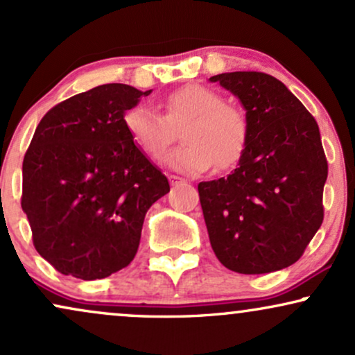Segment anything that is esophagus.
Returning <instances> with one entry per match:
<instances>
[{
  "instance_id": "obj_1",
  "label": "esophagus",
  "mask_w": 355,
  "mask_h": 355,
  "mask_svg": "<svg viewBox=\"0 0 355 355\" xmlns=\"http://www.w3.org/2000/svg\"><path fill=\"white\" fill-rule=\"evenodd\" d=\"M168 179H169L171 186H178V184H182V182H186L184 179H182V178H179V176H174V174H171V176H169Z\"/></svg>"
}]
</instances>
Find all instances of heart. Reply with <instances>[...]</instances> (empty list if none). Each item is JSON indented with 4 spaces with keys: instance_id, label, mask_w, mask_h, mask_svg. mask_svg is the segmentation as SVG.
<instances>
[{
    "instance_id": "1",
    "label": "heart",
    "mask_w": 355,
    "mask_h": 355,
    "mask_svg": "<svg viewBox=\"0 0 355 355\" xmlns=\"http://www.w3.org/2000/svg\"><path fill=\"white\" fill-rule=\"evenodd\" d=\"M164 116L146 105H135L123 116L131 141L153 161H161L181 131L184 143L166 159L169 168L187 174L234 168L242 159L250 138L248 118L242 108L205 85L189 84L163 100Z\"/></svg>"
}]
</instances>
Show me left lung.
Returning <instances> with one entry per match:
<instances>
[{
	"label": "left lung",
	"mask_w": 355,
	"mask_h": 355,
	"mask_svg": "<svg viewBox=\"0 0 355 355\" xmlns=\"http://www.w3.org/2000/svg\"><path fill=\"white\" fill-rule=\"evenodd\" d=\"M211 82L240 100L250 126L237 168L198 186L212 250L237 273L286 268L300 260L324 218L327 161L319 126L268 73L227 72Z\"/></svg>",
	"instance_id": "left-lung-1"
}]
</instances>
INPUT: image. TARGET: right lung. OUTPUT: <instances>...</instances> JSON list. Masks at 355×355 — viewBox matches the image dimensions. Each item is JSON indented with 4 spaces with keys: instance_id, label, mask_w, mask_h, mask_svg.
I'll return each mask as SVG.
<instances>
[{
    "instance_id": "right-lung-1",
    "label": "right lung",
    "mask_w": 355,
    "mask_h": 355,
    "mask_svg": "<svg viewBox=\"0 0 355 355\" xmlns=\"http://www.w3.org/2000/svg\"><path fill=\"white\" fill-rule=\"evenodd\" d=\"M105 84L42 116L23 161L21 207L39 255L62 275L100 279L130 265L168 178L131 141L125 113L150 95Z\"/></svg>"
}]
</instances>
